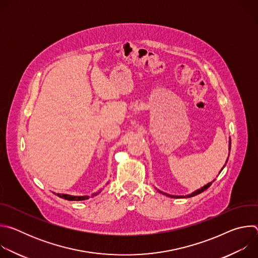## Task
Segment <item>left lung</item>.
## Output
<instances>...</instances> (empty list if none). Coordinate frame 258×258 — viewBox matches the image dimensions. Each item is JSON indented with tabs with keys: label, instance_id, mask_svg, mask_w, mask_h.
I'll list each match as a JSON object with an SVG mask.
<instances>
[{
	"label": "left lung",
	"instance_id": "left-lung-1",
	"mask_svg": "<svg viewBox=\"0 0 258 258\" xmlns=\"http://www.w3.org/2000/svg\"><path fill=\"white\" fill-rule=\"evenodd\" d=\"M229 150H231V140H230V146H229ZM228 159H229V157H228ZM228 159H227V161H226V164H227V162H228ZM226 164L224 165V167L226 166ZM224 167L222 168V170L224 169ZM220 170V171H222ZM219 171V172H220ZM214 181V180H213ZM212 183V181L211 182H208L207 185H205L204 187H202L201 189H199V190H197V191H195V192H193L192 194H190V195H187V196H172V195H168V194H166V193H163V192H160V193H162V194H164V195H166V196H169V197H171V198H189V197H193V196H196V195H198V194H200V193H202V192H204L205 190H207L209 187H210V185Z\"/></svg>",
	"mask_w": 258,
	"mask_h": 258
}]
</instances>
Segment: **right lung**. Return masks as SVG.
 <instances>
[{"instance_id":"obj_1","label":"right lung","mask_w":258,"mask_h":258,"mask_svg":"<svg viewBox=\"0 0 258 258\" xmlns=\"http://www.w3.org/2000/svg\"><path fill=\"white\" fill-rule=\"evenodd\" d=\"M108 183V182H107ZM101 191L97 192V193H94L92 195V197L98 195V193H100ZM58 197L60 198H63L65 200H69V201H82V200H86V199H89L90 197L89 196H71V195H67V194H57Z\"/></svg>"}]
</instances>
